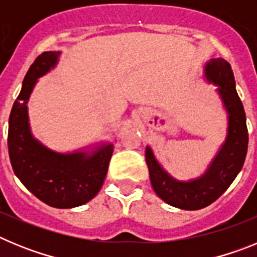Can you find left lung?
Instances as JSON below:
<instances>
[{
  "label": "left lung",
  "instance_id": "8db88e82",
  "mask_svg": "<svg viewBox=\"0 0 257 257\" xmlns=\"http://www.w3.org/2000/svg\"><path fill=\"white\" fill-rule=\"evenodd\" d=\"M205 76L219 86L220 97L228 112V135L217 156L201 178L179 181L171 178L154 158L149 147L145 149V161L149 170L152 187L166 203L181 210H201L216 201L237 178L246 160L248 131L243 104L235 91V81L230 64L221 58L206 64Z\"/></svg>",
  "mask_w": 257,
  "mask_h": 257
}]
</instances>
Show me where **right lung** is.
Returning <instances> with one entry per match:
<instances>
[{
	"label": "right lung",
	"mask_w": 257,
	"mask_h": 257,
	"mask_svg": "<svg viewBox=\"0 0 257 257\" xmlns=\"http://www.w3.org/2000/svg\"><path fill=\"white\" fill-rule=\"evenodd\" d=\"M59 55V51L41 54L27 72L9 118L8 147L14 172L32 194L51 207L72 208L91 201L101 189L113 144L101 145L91 154H63L32 136L27 103L36 81L55 67Z\"/></svg>",
	"instance_id": "1"
}]
</instances>
